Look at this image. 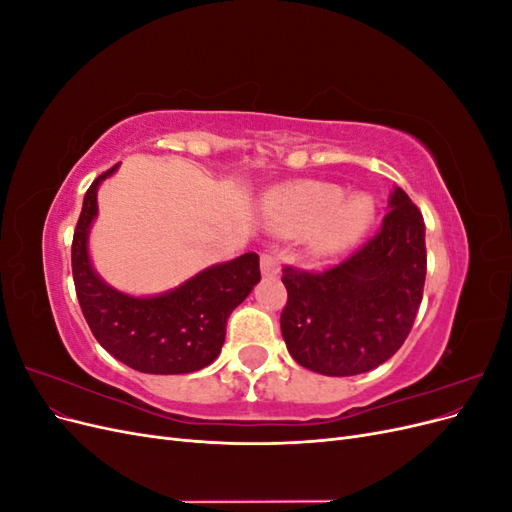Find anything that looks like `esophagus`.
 Instances as JSON below:
<instances>
[{"label":"esophagus","mask_w":512,"mask_h":512,"mask_svg":"<svg viewBox=\"0 0 512 512\" xmlns=\"http://www.w3.org/2000/svg\"><path fill=\"white\" fill-rule=\"evenodd\" d=\"M260 271L265 277H277L280 275V260L271 254H262L260 256Z\"/></svg>","instance_id":"esophagus-1"}]
</instances>
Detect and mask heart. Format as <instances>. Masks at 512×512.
<instances>
[{
	"label": "heart",
	"instance_id": "obj_1",
	"mask_svg": "<svg viewBox=\"0 0 512 512\" xmlns=\"http://www.w3.org/2000/svg\"><path fill=\"white\" fill-rule=\"evenodd\" d=\"M277 224L292 232L312 230L322 224L318 245L335 252L359 241L374 222L376 207L369 196L346 200V192L331 183H292L271 198Z\"/></svg>",
	"mask_w": 512,
	"mask_h": 512
}]
</instances>
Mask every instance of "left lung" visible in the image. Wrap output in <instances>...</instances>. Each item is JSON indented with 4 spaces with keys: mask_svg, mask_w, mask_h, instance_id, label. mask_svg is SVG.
<instances>
[{
    "mask_svg": "<svg viewBox=\"0 0 512 512\" xmlns=\"http://www.w3.org/2000/svg\"><path fill=\"white\" fill-rule=\"evenodd\" d=\"M382 228L339 265L309 273L284 267L282 335L290 356L322 376H356L406 342L423 299L425 222L395 188Z\"/></svg>",
    "mask_w": 512,
    "mask_h": 512,
    "instance_id": "8db88e82",
    "label": "left lung"
}]
</instances>
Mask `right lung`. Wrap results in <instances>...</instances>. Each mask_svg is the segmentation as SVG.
<instances>
[{"mask_svg":"<svg viewBox=\"0 0 512 512\" xmlns=\"http://www.w3.org/2000/svg\"><path fill=\"white\" fill-rule=\"evenodd\" d=\"M83 198L72 239V275L83 316L98 344L117 361L143 374H190L211 365L224 346L226 320L260 282L258 254L207 267L156 297H132L108 286L89 258V230L98 215V188Z\"/></svg>","mask_w":512,"mask_h":512,"instance_id":"right-lung-1","label":"right lung"}]
</instances>
